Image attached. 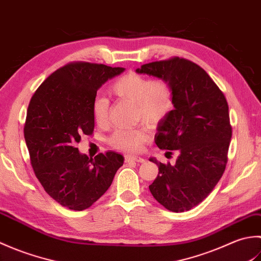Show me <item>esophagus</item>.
Returning a JSON list of instances; mask_svg holds the SVG:
<instances>
[{
    "label": "esophagus",
    "mask_w": 261,
    "mask_h": 261,
    "mask_svg": "<svg viewBox=\"0 0 261 261\" xmlns=\"http://www.w3.org/2000/svg\"><path fill=\"white\" fill-rule=\"evenodd\" d=\"M124 159L126 163H130V162H136V163H145V159L141 158V157H138V156H131V154H125Z\"/></svg>",
    "instance_id": "1"
}]
</instances>
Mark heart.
<instances>
[{
  "mask_svg": "<svg viewBox=\"0 0 261 261\" xmlns=\"http://www.w3.org/2000/svg\"><path fill=\"white\" fill-rule=\"evenodd\" d=\"M111 92L118 97L135 102L137 118L151 125L162 123L174 109V87L166 79L151 80L145 75L129 73L114 83ZM92 114L96 124H107L109 119L108 99L102 96L94 98ZM148 139L149 134L145 127H131L115 130L110 137L109 143L119 150L137 152Z\"/></svg>",
  "mask_w": 261,
  "mask_h": 261,
  "instance_id": "heart-1",
  "label": "heart"
}]
</instances>
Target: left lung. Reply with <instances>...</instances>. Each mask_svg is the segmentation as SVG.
<instances>
[{
	"label": "left lung",
	"mask_w": 261,
	"mask_h": 261,
	"mask_svg": "<svg viewBox=\"0 0 261 261\" xmlns=\"http://www.w3.org/2000/svg\"><path fill=\"white\" fill-rule=\"evenodd\" d=\"M136 71L166 79L174 87V110L158 124L154 142L163 150H177L178 157L173 166L149 159L159 169L149 190L164 207L184 212L206 198L224 173L232 137L228 102L191 60L173 57Z\"/></svg>",
	"instance_id": "obj_1"
}]
</instances>
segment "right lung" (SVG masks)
<instances>
[{"label":"right lung","instance_id":"obj_1","mask_svg":"<svg viewBox=\"0 0 261 261\" xmlns=\"http://www.w3.org/2000/svg\"><path fill=\"white\" fill-rule=\"evenodd\" d=\"M124 68L69 63L47 77L31 97L24 139L37 178L60 205L83 211L109 190L123 157L114 151L88 158L76 148L94 130L92 102L108 80Z\"/></svg>","mask_w":261,"mask_h":261}]
</instances>
